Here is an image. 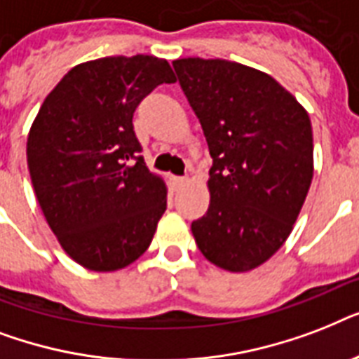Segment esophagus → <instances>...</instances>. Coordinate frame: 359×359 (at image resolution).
<instances>
[{"instance_id": "1", "label": "esophagus", "mask_w": 359, "mask_h": 359, "mask_svg": "<svg viewBox=\"0 0 359 359\" xmlns=\"http://www.w3.org/2000/svg\"><path fill=\"white\" fill-rule=\"evenodd\" d=\"M186 184L184 177H171V186H173V190H179L182 186Z\"/></svg>"}]
</instances>
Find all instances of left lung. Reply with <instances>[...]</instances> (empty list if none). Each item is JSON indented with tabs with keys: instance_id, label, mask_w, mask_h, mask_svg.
Listing matches in <instances>:
<instances>
[{
	"instance_id": "8db88e82",
	"label": "left lung",
	"mask_w": 359,
	"mask_h": 359,
	"mask_svg": "<svg viewBox=\"0 0 359 359\" xmlns=\"http://www.w3.org/2000/svg\"><path fill=\"white\" fill-rule=\"evenodd\" d=\"M207 137L210 205L191 222L216 266L248 272L283 245L313 179L309 115L272 76L225 59L173 61Z\"/></svg>"
}]
</instances>
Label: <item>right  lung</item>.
<instances>
[{
    "label": "right lung",
    "instance_id": "add662e5",
    "mask_svg": "<svg viewBox=\"0 0 359 359\" xmlns=\"http://www.w3.org/2000/svg\"><path fill=\"white\" fill-rule=\"evenodd\" d=\"M173 70L154 55L78 65L42 102L27 168L50 229L78 264L128 266L151 245L168 207L163 180L141 156L134 111Z\"/></svg>",
    "mask_w": 359,
    "mask_h": 359
}]
</instances>
